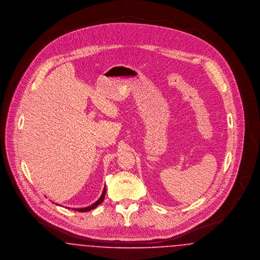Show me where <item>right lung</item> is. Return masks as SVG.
<instances>
[{"label": "right lung", "instance_id": "add662e5", "mask_svg": "<svg viewBox=\"0 0 260 260\" xmlns=\"http://www.w3.org/2000/svg\"><path fill=\"white\" fill-rule=\"evenodd\" d=\"M105 193H106V188L104 187V189H103V192H102V195L100 196V198L94 203V204H92L91 206H89V207H87V208H81V209H72V210H77V211H81V212H86V211H89V210H93V209H95L98 206H99L103 201H104V198H105Z\"/></svg>", "mask_w": 260, "mask_h": 260}]
</instances>
